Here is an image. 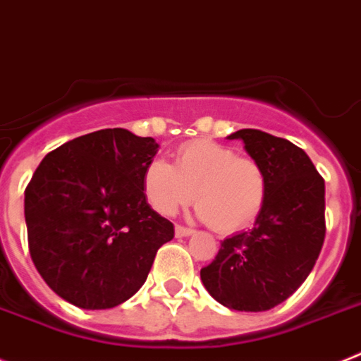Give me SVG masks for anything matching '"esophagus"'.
Listing matches in <instances>:
<instances>
[{
	"label": "esophagus",
	"instance_id": "obj_1",
	"mask_svg": "<svg viewBox=\"0 0 361 361\" xmlns=\"http://www.w3.org/2000/svg\"><path fill=\"white\" fill-rule=\"evenodd\" d=\"M194 233V228L189 227H183V225H176V236L178 238H185V236H190Z\"/></svg>",
	"mask_w": 361,
	"mask_h": 361
}]
</instances>
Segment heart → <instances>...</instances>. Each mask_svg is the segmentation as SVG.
<instances>
[{"mask_svg": "<svg viewBox=\"0 0 361 361\" xmlns=\"http://www.w3.org/2000/svg\"><path fill=\"white\" fill-rule=\"evenodd\" d=\"M143 190L163 216L196 207L218 233H238L255 224L267 202V172L252 158L214 142H189L178 149L176 167L156 158L147 165Z\"/></svg>", "mask_w": 361, "mask_h": 361, "instance_id": "obj_1", "label": "heart"}]
</instances>
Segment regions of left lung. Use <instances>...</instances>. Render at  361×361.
Wrapping results in <instances>:
<instances>
[{"label": "left lung", "mask_w": 361, "mask_h": 361, "mask_svg": "<svg viewBox=\"0 0 361 361\" xmlns=\"http://www.w3.org/2000/svg\"><path fill=\"white\" fill-rule=\"evenodd\" d=\"M228 140H241L250 158L262 163L267 202L255 227L221 241L200 274L221 305L269 311L305 281L318 259L325 240V181L289 140L256 128H241Z\"/></svg>", "instance_id": "left-lung-1"}]
</instances>
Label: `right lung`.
Here are the masks:
<instances>
[{
  "label": "right lung",
  "mask_w": 361,
  "mask_h": 361,
  "mask_svg": "<svg viewBox=\"0 0 361 361\" xmlns=\"http://www.w3.org/2000/svg\"><path fill=\"white\" fill-rule=\"evenodd\" d=\"M152 137L103 128L42 159L25 189L30 258L45 283L80 309H111L145 283L174 225L152 211L145 169Z\"/></svg>",
  "instance_id": "add662e5"
}]
</instances>
